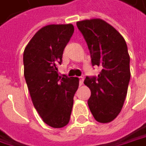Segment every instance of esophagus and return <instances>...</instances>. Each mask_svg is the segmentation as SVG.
Returning a JSON list of instances; mask_svg holds the SVG:
<instances>
[{
    "label": "esophagus",
    "mask_w": 146,
    "mask_h": 146,
    "mask_svg": "<svg viewBox=\"0 0 146 146\" xmlns=\"http://www.w3.org/2000/svg\"><path fill=\"white\" fill-rule=\"evenodd\" d=\"M78 79H79V85H83L84 78L83 76H80V77H78Z\"/></svg>",
    "instance_id": "obj_1"
}]
</instances>
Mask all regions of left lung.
Listing matches in <instances>:
<instances>
[{"mask_svg":"<svg viewBox=\"0 0 146 146\" xmlns=\"http://www.w3.org/2000/svg\"><path fill=\"white\" fill-rule=\"evenodd\" d=\"M88 47L92 65L101 67L98 75L87 76L91 90L89 110L100 123L113 120L121 111L130 79L129 55L125 41L111 25L101 19L77 22Z\"/></svg>","mask_w":146,"mask_h":146,"instance_id":"1","label":"left lung"}]
</instances>
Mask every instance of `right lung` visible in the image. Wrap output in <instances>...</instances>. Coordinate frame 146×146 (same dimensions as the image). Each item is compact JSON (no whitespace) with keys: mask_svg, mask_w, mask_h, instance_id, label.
I'll return each instance as SVG.
<instances>
[{"mask_svg":"<svg viewBox=\"0 0 146 146\" xmlns=\"http://www.w3.org/2000/svg\"><path fill=\"white\" fill-rule=\"evenodd\" d=\"M73 32L72 24L46 26L34 35L23 53L24 77L34 107L42 120L53 128L68 124L78 88V78L58 73Z\"/></svg>","mask_w":146,"mask_h":146,"instance_id":"right-lung-1","label":"right lung"}]
</instances>
